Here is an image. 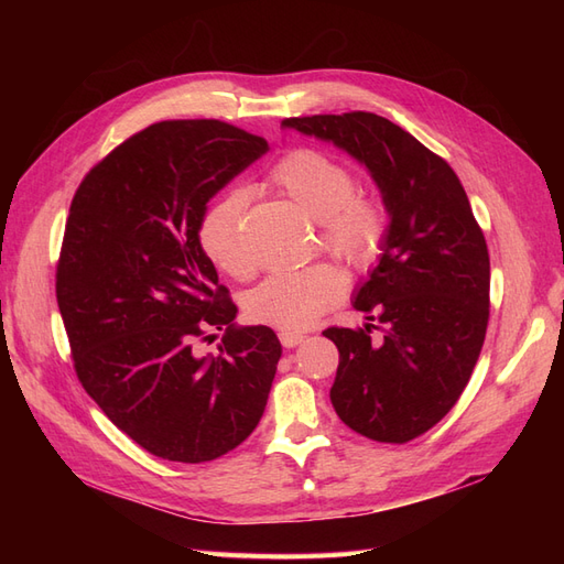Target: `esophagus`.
<instances>
[{
  "label": "esophagus",
  "instance_id": "esophagus-1",
  "mask_svg": "<svg viewBox=\"0 0 564 564\" xmlns=\"http://www.w3.org/2000/svg\"><path fill=\"white\" fill-rule=\"evenodd\" d=\"M305 336L301 332H280V344L284 348H296L299 344H303Z\"/></svg>",
  "mask_w": 564,
  "mask_h": 564
}]
</instances>
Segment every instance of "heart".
Here are the masks:
<instances>
[{
  "label": "heart",
  "mask_w": 564,
  "mask_h": 564,
  "mask_svg": "<svg viewBox=\"0 0 564 564\" xmlns=\"http://www.w3.org/2000/svg\"><path fill=\"white\" fill-rule=\"evenodd\" d=\"M272 181L296 207L319 224L324 249L355 268L381 253L386 209L377 199L357 197V178L346 164L317 150H296L272 169ZM247 195L230 191L204 212L199 245L209 261L232 278H249L253 261L245 247L242 218ZM344 294V278L329 263L268 275L245 296L249 319L278 329H305Z\"/></svg>",
  "instance_id": "b5f03b06"
}]
</instances>
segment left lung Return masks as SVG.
<instances>
[{
    "mask_svg": "<svg viewBox=\"0 0 564 564\" xmlns=\"http://www.w3.org/2000/svg\"><path fill=\"white\" fill-rule=\"evenodd\" d=\"M282 127L344 150L379 187L383 247L352 294L367 322L322 332L338 348L329 398L355 433L414 440L456 404L487 334L489 253L468 195L445 160L386 117H292ZM379 326L384 338L373 341Z\"/></svg>",
    "mask_w": 564,
    "mask_h": 564,
    "instance_id": "obj_1",
    "label": "left lung"
}]
</instances>
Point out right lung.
I'll return each instance as SVG.
<instances>
[{"mask_svg": "<svg viewBox=\"0 0 564 564\" xmlns=\"http://www.w3.org/2000/svg\"><path fill=\"white\" fill-rule=\"evenodd\" d=\"M268 152L218 119L160 122L84 176L65 224L56 299L77 377L143 449L178 464L228 454L259 425L282 346L232 322L199 245L207 202ZM226 328L218 356L194 355ZM207 337H205L206 339Z\"/></svg>", "mask_w": 564, "mask_h": 564, "instance_id": "add662e5", "label": "right lung"}]
</instances>
